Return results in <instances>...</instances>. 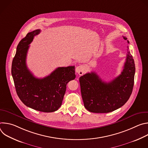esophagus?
Segmentation results:
<instances>
[{
    "mask_svg": "<svg viewBox=\"0 0 148 148\" xmlns=\"http://www.w3.org/2000/svg\"><path fill=\"white\" fill-rule=\"evenodd\" d=\"M85 70H86L85 66L83 65L78 66L75 69V72L79 75H82L84 73V72H85Z\"/></svg>",
    "mask_w": 148,
    "mask_h": 148,
    "instance_id": "esophagus-1",
    "label": "esophagus"
}]
</instances>
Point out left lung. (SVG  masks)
I'll return each instance as SVG.
<instances>
[{
    "instance_id": "obj_1",
    "label": "left lung",
    "mask_w": 148,
    "mask_h": 148,
    "mask_svg": "<svg viewBox=\"0 0 148 148\" xmlns=\"http://www.w3.org/2000/svg\"><path fill=\"white\" fill-rule=\"evenodd\" d=\"M123 38L127 40L125 37ZM127 41L129 43V41ZM135 73L134 60L128 50L121 74L111 81H102L94 72L80 77L84 107L94 113H108L119 108L127 102L132 94Z\"/></svg>"
}]
</instances>
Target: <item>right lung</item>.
Masks as SVG:
<instances>
[{"label": "right lung", "mask_w": 148, "mask_h": 148, "mask_svg": "<svg viewBox=\"0 0 148 148\" xmlns=\"http://www.w3.org/2000/svg\"><path fill=\"white\" fill-rule=\"evenodd\" d=\"M40 33V29L28 33L19 42L12 61V75L17 94L25 105L38 111L52 112L61 107L67 83L75 79V67H58L43 78H36L26 61L29 45Z\"/></svg>", "instance_id": "add662e5"}]
</instances>
